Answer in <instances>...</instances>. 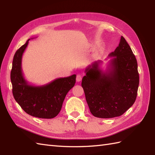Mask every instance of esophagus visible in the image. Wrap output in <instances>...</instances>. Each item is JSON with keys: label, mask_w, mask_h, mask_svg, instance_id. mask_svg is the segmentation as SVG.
<instances>
[{"label": "esophagus", "mask_w": 155, "mask_h": 155, "mask_svg": "<svg viewBox=\"0 0 155 155\" xmlns=\"http://www.w3.org/2000/svg\"><path fill=\"white\" fill-rule=\"evenodd\" d=\"M81 80H82L81 75L78 74L77 75V82H80V81H81Z\"/></svg>", "instance_id": "1"}]
</instances>
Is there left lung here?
<instances>
[{
  "label": "left lung",
  "instance_id": "left-lung-1",
  "mask_svg": "<svg viewBox=\"0 0 155 155\" xmlns=\"http://www.w3.org/2000/svg\"><path fill=\"white\" fill-rule=\"evenodd\" d=\"M108 57L106 71L100 68L101 61H95L85 69L82 80L91 113L98 118L124 114L135 102L139 84L136 57L123 37Z\"/></svg>",
  "mask_w": 155,
  "mask_h": 155
}]
</instances>
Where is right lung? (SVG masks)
<instances>
[{"mask_svg":"<svg viewBox=\"0 0 155 155\" xmlns=\"http://www.w3.org/2000/svg\"><path fill=\"white\" fill-rule=\"evenodd\" d=\"M15 52L11 80L15 101L27 114L41 118H52L60 113L68 92L74 86L76 74L58 78L42 86L29 84L22 71V57L28 41Z\"/></svg>","mask_w":155,"mask_h":155,"instance_id":"obj_1","label":"right lung"}]
</instances>
